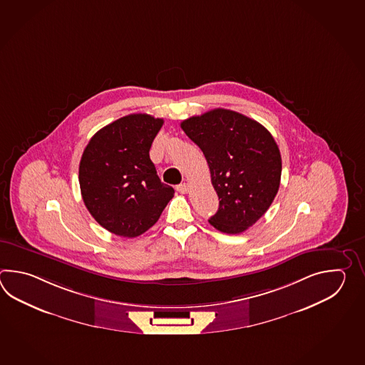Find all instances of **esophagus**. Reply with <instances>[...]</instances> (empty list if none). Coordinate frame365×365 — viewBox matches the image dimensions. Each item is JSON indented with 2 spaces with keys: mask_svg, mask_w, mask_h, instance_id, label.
Listing matches in <instances>:
<instances>
[{
  "mask_svg": "<svg viewBox=\"0 0 365 365\" xmlns=\"http://www.w3.org/2000/svg\"><path fill=\"white\" fill-rule=\"evenodd\" d=\"M189 189H190V185H189V184H186V182H184V184H180V185L176 186V190H178L179 193H187V192H189Z\"/></svg>",
  "mask_w": 365,
  "mask_h": 365,
  "instance_id": "esophagus-1",
  "label": "esophagus"
}]
</instances>
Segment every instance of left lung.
<instances>
[{
    "label": "left lung",
    "instance_id": "obj_1",
    "mask_svg": "<svg viewBox=\"0 0 365 365\" xmlns=\"http://www.w3.org/2000/svg\"><path fill=\"white\" fill-rule=\"evenodd\" d=\"M181 129L201 148L220 200L210 225L220 232H244L278 193L282 158L277 142L259 123L230 109L186 118Z\"/></svg>",
    "mask_w": 365,
    "mask_h": 365
}]
</instances>
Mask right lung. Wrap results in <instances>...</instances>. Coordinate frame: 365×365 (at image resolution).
Returning <instances> with one entry per match:
<instances>
[{
	"label": "right lung",
	"instance_id": "right-lung-1",
	"mask_svg": "<svg viewBox=\"0 0 365 365\" xmlns=\"http://www.w3.org/2000/svg\"><path fill=\"white\" fill-rule=\"evenodd\" d=\"M163 123L146 113L121 117L95 133L82 154L79 186L86 207L117 236L146 232L173 197L148 154Z\"/></svg>",
	"mask_w": 365,
	"mask_h": 365
}]
</instances>
